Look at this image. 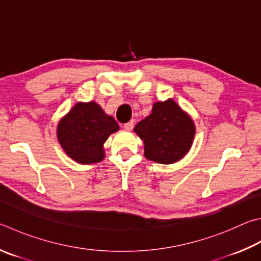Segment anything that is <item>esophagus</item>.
<instances>
[{
    "mask_svg": "<svg viewBox=\"0 0 261 261\" xmlns=\"http://www.w3.org/2000/svg\"><path fill=\"white\" fill-rule=\"evenodd\" d=\"M124 130H126V131H131L132 129H134V121H130V122H127V123H125L124 124Z\"/></svg>",
    "mask_w": 261,
    "mask_h": 261,
    "instance_id": "esophagus-1",
    "label": "esophagus"
}]
</instances>
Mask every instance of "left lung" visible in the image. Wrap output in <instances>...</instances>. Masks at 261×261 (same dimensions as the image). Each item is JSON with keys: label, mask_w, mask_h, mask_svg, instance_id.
<instances>
[{"label": "left lung", "mask_w": 261, "mask_h": 261, "mask_svg": "<svg viewBox=\"0 0 261 261\" xmlns=\"http://www.w3.org/2000/svg\"><path fill=\"white\" fill-rule=\"evenodd\" d=\"M145 145V158L161 164L181 160L191 149L195 125L186 112L172 99L158 101L151 114L135 126Z\"/></svg>", "instance_id": "1"}]
</instances>
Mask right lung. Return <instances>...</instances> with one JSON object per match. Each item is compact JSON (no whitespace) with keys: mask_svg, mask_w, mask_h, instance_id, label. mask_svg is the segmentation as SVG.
<instances>
[{"mask_svg":"<svg viewBox=\"0 0 261 261\" xmlns=\"http://www.w3.org/2000/svg\"><path fill=\"white\" fill-rule=\"evenodd\" d=\"M120 126L97 102H77L57 126V137L70 159L81 164L97 163L105 158L103 144Z\"/></svg>","mask_w":261,"mask_h":261,"instance_id":"add662e5","label":"right lung"}]
</instances>
